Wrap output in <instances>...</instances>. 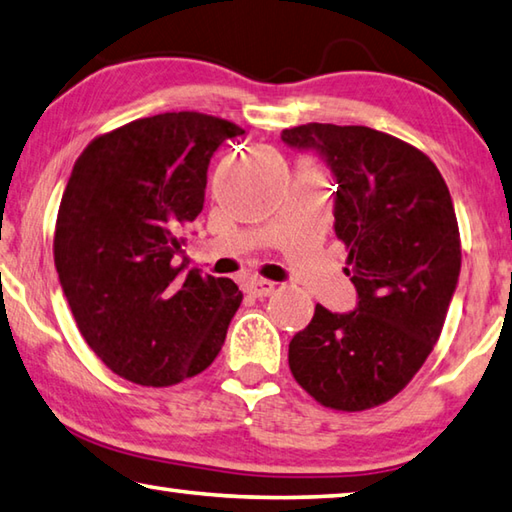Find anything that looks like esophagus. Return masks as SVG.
I'll return each instance as SVG.
<instances>
[{
	"instance_id": "1",
	"label": "esophagus",
	"mask_w": 512,
	"mask_h": 512,
	"mask_svg": "<svg viewBox=\"0 0 512 512\" xmlns=\"http://www.w3.org/2000/svg\"><path fill=\"white\" fill-rule=\"evenodd\" d=\"M274 288H276V283L265 281V279H251L245 285V290L249 294H254V297H267V294L274 292Z\"/></svg>"
}]
</instances>
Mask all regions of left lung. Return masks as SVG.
Masks as SVG:
<instances>
[{
	"label": "left lung",
	"instance_id": "1",
	"mask_svg": "<svg viewBox=\"0 0 512 512\" xmlns=\"http://www.w3.org/2000/svg\"><path fill=\"white\" fill-rule=\"evenodd\" d=\"M281 139L335 175V233L357 290L351 312L315 308L290 342V371L324 407H378L425 364L459 283L450 191L425 152L364 125L306 123Z\"/></svg>",
	"mask_w": 512,
	"mask_h": 512
}]
</instances>
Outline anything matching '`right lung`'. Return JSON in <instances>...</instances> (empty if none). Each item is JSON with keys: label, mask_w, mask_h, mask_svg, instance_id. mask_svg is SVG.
I'll list each match as a JSON object with an SVG mask.
<instances>
[{"label": "right lung", "mask_w": 512, "mask_h": 512, "mask_svg": "<svg viewBox=\"0 0 512 512\" xmlns=\"http://www.w3.org/2000/svg\"><path fill=\"white\" fill-rule=\"evenodd\" d=\"M245 132L164 112L96 137L62 193L53 261L78 330L107 369L168 387L218 357L242 292L175 267L179 233L204 206L213 152Z\"/></svg>", "instance_id": "right-lung-1"}]
</instances>
